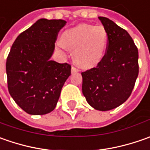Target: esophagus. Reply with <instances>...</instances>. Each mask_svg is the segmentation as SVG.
I'll return each mask as SVG.
<instances>
[{"mask_svg": "<svg viewBox=\"0 0 150 150\" xmlns=\"http://www.w3.org/2000/svg\"><path fill=\"white\" fill-rule=\"evenodd\" d=\"M78 72V68H76L75 67L72 66V73H73V72Z\"/></svg>", "mask_w": 150, "mask_h": 150, "instance_id": "1", "label": "esophagus"}]
</instances>
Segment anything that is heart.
Returning a JSON list of instances; mask_svg holds the SVG:
<instances>
[{"label":"heart","instance_id":"1","mask_svg":"<svg viewBox=\"0 0 150 150\" xmlns=\"http://www.w3.org/2000/svg\"><path fill=\"white\" fill-rule=\"evenodd\" d=\"M62 46L73 50L75 62L83 68L96 66L105 54L108 32L103 26L80 24L62 33Z\"/></svg>","mask_w":150,"mask_h":150}]
</instances>
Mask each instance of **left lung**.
Listing matches in <instances>:
<instances>
[{
	"instance_id": "8db88e82",
	"label": "left lung",
	"mask_w": 150,
	"mask_h": 150,
	"mask_svg": "<svg viewBox=\"0 0 150 150\" xmlns=\"http://www.w3.org/2000/svg\"><path fill=\"white\" fill-rule=\"evenodd\" d=\"M98 19L108 32V47L96 67L82 72V90L90 106L108 111L129 98L139 75V52L127 31L107 17Z\"/></svg>"
}]
</instances>
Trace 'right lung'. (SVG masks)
<instances>
[{
  "mask_svg": "<svg viewBox=\"0 0 150 150\" xmlns=\"http://www.w3.org/2000/svg\"><path fill=\"white\" fill-rule=\"evenodd\" d=\"M64 20L39 19L15 40L6 70L8 90L21 109L32 115L52 112L71 75V66L50 58Z\"/></svg>",
  "mask_w": 150,
  "mask_h": 150,
  "instance_id": "obj_1",
  "label": "right lung"
}]
</instances>
